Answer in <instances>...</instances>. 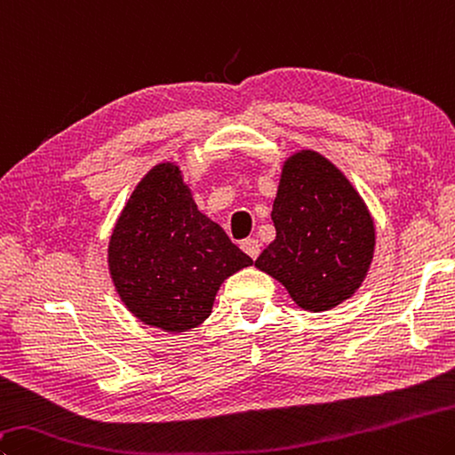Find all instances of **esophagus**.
Returning <instances> with one entry per match:
<instances>
[{
    "mask_svg": "<svg viewBox=\"0 0 455 455\" xmlns=\"http://www.w3.org/2000/svg\"><path fill=\"white\" fill-rule=\"evenodd\" d=\"M241 249L254 260L256 256L260 254V243L256 241V238H244V241L241 243Z\"/></svg>",
    "mask_w": 455,
    "mask_h": 455,
    "instance_id": "esophagus-1",
    "label": "esophagus"
}]
</instances>
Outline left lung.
I'll use <instances>...</instances> for the list:
<instances>
[{
	"instance_id": "left-lung-1",
	"label": "left lung",
	"mask_w": 455,
	"mask_h": 455,
	"mask_svg": "<svg viewBox=\"0 0 455 455\" xmlns=\"http://www.w3.org/2000/svg\"><path fill=\"white\" fill-rule=\"evenodd\" d=\"M270 217L276 238L254 267L300 308L330 310L358 291L374 256V220L326 156L300 151L284 163Z\"/></svg>"
}]
</instances>
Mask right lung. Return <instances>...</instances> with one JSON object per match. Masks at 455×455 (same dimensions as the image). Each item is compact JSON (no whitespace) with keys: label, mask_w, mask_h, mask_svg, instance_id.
Returning <instances> with one entry per match:
<instances>
[{"label":"right lung","mask_w":455,"mask_h":455,"mask_svg":"<svg viewBox=\"0 0 455 455\" xmlns=\"http://www.w3.org/2000/svg\"><path fill=\"white\" fill-rule=\"evenodd\" d=\"M251 264L196 209L172 163L147 172L109 241V272L121 300L145 324L167 332H187L209 318L220 284Z\"/></svg>","instance_id":"right-lung-1"}]
</instances>
